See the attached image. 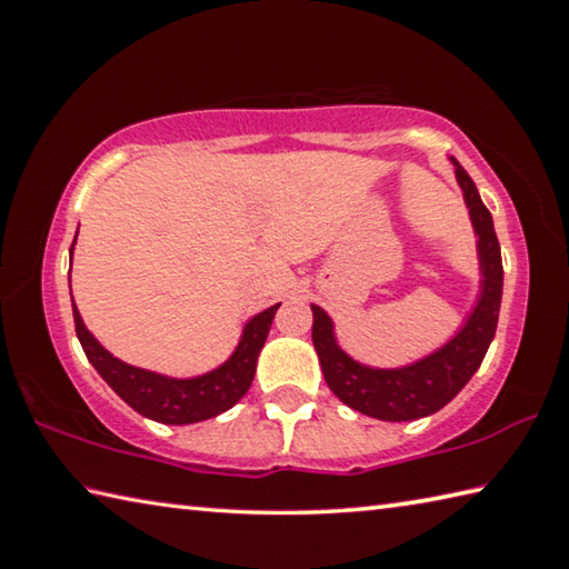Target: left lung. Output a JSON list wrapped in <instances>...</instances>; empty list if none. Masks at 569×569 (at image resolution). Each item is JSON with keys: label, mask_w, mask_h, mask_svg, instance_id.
<instances>
[{"label": "left lung", "mask_w": 569, "mask_h": 569, "mask_svg": "<svg viewBox=\"0 0 569 569\" xmlns=\"http://www.w3.org/2000/svg\"><path fill=\"white\" fill-rule=\"evenodd\" d=\"M455 160V158H451ZM457 166V180L477 230L481 261V296L467 319V326L437 353L403 369H369L346 356L333 339V323L319 306L313 311V346L329 389L346 407L381 421H411L429 417L457 397L475 377L481 359L495 339L499 303H502V253L495 233L492 213L481 203L475 180Z\"/></svg>", "instance_id": "8db88e82"}]
</instances>
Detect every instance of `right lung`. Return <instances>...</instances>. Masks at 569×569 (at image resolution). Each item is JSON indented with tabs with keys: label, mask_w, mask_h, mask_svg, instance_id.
Instances as JSON below:
<instances>
[{
	"label": "right lung",
	"mask_w": 569,
	"mask_h": 569,
	"mask_svg": "<svg viewBox=\"0 0 569 569\" xmlns=\"http://www.w3.org/2000/svg\"><path fill=\"white\" fill-rule=\"evenodd\" d=\"M74 246V243H72ZM72 253V248H70ZM276 303L250 319L243 339H240L233 356L218 366L216 371L203 373L196 379H168L160 373H152L138 366H130L120 359H114L110 351L94 341V336L84 329L82 316L72 303L74 316V331L80 339L84 356L98 369L100 377L110 383L118 397L130 403V407L160 423H196L206 421L210 417L228 411L233 403L243 399L250 381L256 377V361L261 353L266 336L271 331L273 316L278 311Z\"/></svg>",
	"instance_id": "obj_1"
}]
</instances>
